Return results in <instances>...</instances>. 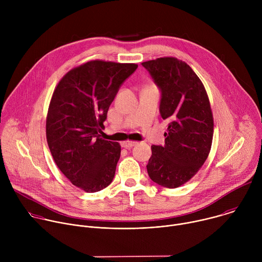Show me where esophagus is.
I'll return each instance as SVG.
<instances>
[{
  "instance_id": "1",
  "label": "esophagus",
  "mask_w": 262,
  "mask_h": 262,
  "mask_svg": "<svg viewBox=\"0 0 262 262\" xmlns=\"http://www.w3.org/2000/svg\"><path fill=\"white\" fill-rule=\"evenodd\" d=\"M137 143L138 142H136V141H125V142L122 143V147H124V148H132L135 145H137Z\"/></svg>"
}]
</instances>
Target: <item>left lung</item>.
Segmentation results:
<instances>
[{"label": "left lung", "instance_id": "obj_1", "mask_svg": "<svg viewBox=\"0 0 262 262\" xmlns=\"http://www.w3.org/2000/svg\"><path fill=\"white\" fill-rule=\"evenodd\" d=\"M162 91L160 112L167 120L164 146H151L147 172L169 189L188 182L206 161L213 137V116L205 87L194 70L175 57L143 62Z\"/></svg>", "mask_w": 262, "mask_h": 262}]
</instances>
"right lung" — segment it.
Returning a JSON list of instances; mask_svg holds the SVG:
<instances>
[{"instance_id":"add662e5","label":"right lung","mask_w":262,"mask_h":262,"mask_svg":"<svg viewBox=\"0 0 262 262\" xmlns=\"http://www.w3.org/2000/svg\"><path fill=\"white\" fill-rule=\"evenodd\" d=\"M135 63L92 60L70 69L56 86L47 115V141L69 181L87 193L112 182L121 146L101 138L107 110Z\"/></svg>"}]
</instances>
